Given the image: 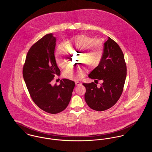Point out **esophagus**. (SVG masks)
I'll use <instances>...</instances> for the list:
<instances>
[{
    "instance_id": "obj_1",
    "label": "esophagus",
    "mask_w": 152,
    "mask_h": 152,
    "mask_svg": "<svg viewBox=\"0 0 152 152\" xmlns=\"http://www.w3.org/2000/svg\"><path fill=\"white\" fill-rule=\"evenodd\" d=\"M75 85L77 86H80V85H81V83H80L79 81H75Z\"/></svg>"
}]
</instances>
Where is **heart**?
<instances>
[{
  "label": "heart",
  "mask_w": 152,
  "mask_h": 152,
  "mask_svg": "<svg viewBox=\"0 0 152 152\" xmlns=\"http://www.w3.org/2000/svg\"><path fill=\"white\" fill-rule=\"evenodd\" d=\"M65 48L69 51L80 52L81 55L79 61L90 69H94L99 65L103 53V44L99 40H94L86 35L74 37L65 42ZM57 64L61 68L68 66V54L65 48L58 47L55 53ZM87 68L83 66L77 69L69 68L64 71L63 77L67 79H75L84 77L87 72Z\"/></svg>",
  "instance_id": "1"
}]
</instances>
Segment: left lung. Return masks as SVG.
I'll use <instances>...</instances> for the list:
<instances>
[{
  "label": "left lung",
  "mask_w": 152,
  "mask_h": 152,
  "mask_svg": "<svg viewBox=\"0 0 152 152\" xmlns=\"http://www.w3.org/2000/svg\"><path fill=\"white\" fill-rule=\"evenodd\" d=\"M94 83H84L86 88L85 100L91 108L103 111L113 107L123 92L126 77V65L124 56L119 45L108 37L105 42L101 61L88 75ZM98 80L103 84L97 87Z\"/></svg>",
  "instance_id": "8db88e82"
}]
</instances>
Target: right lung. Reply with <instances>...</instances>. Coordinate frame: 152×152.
Returning <instances> with one entry per match:
<instances>
[{"instance_id":"add662e5","label":"right lung","mask_w":152,"mask_h":152,"mask_svg":"<svg viewBox=\"0 0 152 152\" xmlns=\"http://www.w3.org/2000/svg\"><path fill=\"white\" fill-rule=\"evenodd\" d=\"M56 44L53 34L45 35L29 49L23 68V78L33 102L52 114L67 107L75 87L74 81L65 78L59 86L51 84L55 75L60 74L54 56Z\"/></svg>"}]
</instances>
